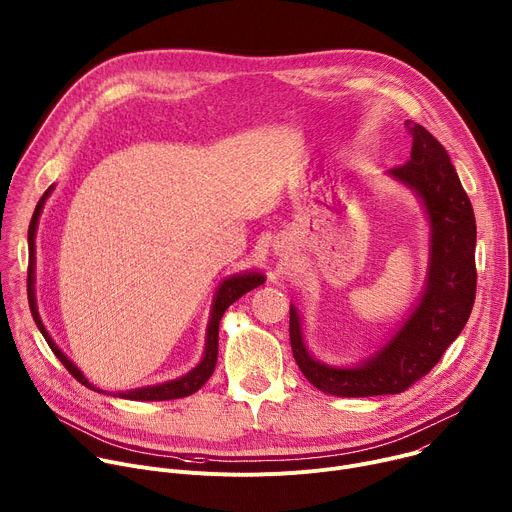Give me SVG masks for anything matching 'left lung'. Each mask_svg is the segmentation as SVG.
Segmentation results:
<instances>
[{
	"label": "left lung",
	"instance_id": "left-lung-1",
	"mask_svg": "<svg viewBox=\"0 0 512 512\" xmlns=\"http://www.w3.org/2000/svg\"><path fill=\"white\" fill-rule=\"evenodd\" d=\"M411 158L386 177L411 189L429 221V266L413 311L386 344L356 366H331L311 356L301 315L291 305V348L305 378L325 394L376 396L407 390L423 378L464 329L476 299V219L445 148L419 124Z\"/></svg>",
	"mask_w": 512,
	"mask_h": 512
}]
</instances>
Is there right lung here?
<instances>
[{
  "label": "right lung",
  "mask_w": 512,
  "mask_h": 512,
  "mask_svg": "<svg viewBox=\"0 0 512 512\" xmlns=\"http://www.w3.org/2000/svg\"><path fill=\"white\" fill-rule=\"evenodd\" d=\"M54 185H50L44 195L40 197L36 209H34V215H32V221H30V227H28V252H30V262H28V301H30V311H32V317L40 329V333L44 335V339L48 342L50 350L56 354V358H59L65 368L81 382L85 384L87 388L91 390H97V392H103V394H109L105 390H99L95 388L87 378L85 374L61 352V348L54 344V339L50 337V333L46 331L42 319H40V313H38V307H36V293H34V272H36V227H38V217L44 209V203L48 199V195L52 193ZM264 274L260 272H254V270H246V272H240V274H234V276H227L219 282V287L215 291V297H213V305H211V317H209V323H207V333H205V352H203V358L201 362L189 370L187 374H183L181 378H175V380H168V382H160V384H152V386H142V388H134V390H126V392H116V396H120V399H130V401H170V399H183V396H189L193 392H197L207 380L209 376L213 374L215 370V364H217V339H219V321L225 313V309L230 307L232 303H236L242 295H246L248 291L264 285Z\"/></svg>",
  "instance_id": "obj_1"
}]
</instances>
